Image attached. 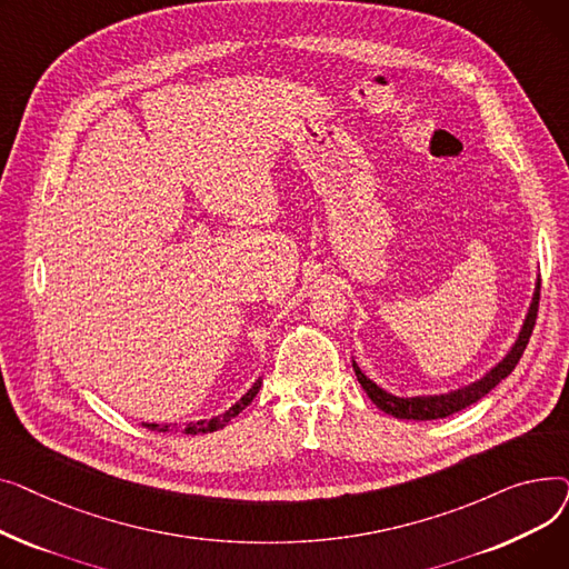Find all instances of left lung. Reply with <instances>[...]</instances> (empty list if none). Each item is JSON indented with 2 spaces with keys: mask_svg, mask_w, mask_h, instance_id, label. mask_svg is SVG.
Segmentation results:
<instances>
[{
  "mask_svg": "<svg viewBox=\"0 0 569 569\" xmlns=\"http://www.w3.org/2000/svg\"><path fill=\"white\" fill-rule=\"evenodd\" d=\"M537 307H540V279H537L535 283V292H532V302L528 307V313H526V320L521 325V332L515 341V346L510 348V352H507L502 360L491 367L480 380H475L466 387H459V390H452L447 395H427V397H395L387 390H382V387H378L371 378L365 376V371L357 367L352 362V369H355V376L357 380H360V385L365 387V392L369 395V399L380 408L385 410L387 415H395L399 417V420H440V417H447V415H455L468 406H472L475 401H480L482 397H487L493 387L510 376L515 371V367L519 365L521 355L528 346V339L532 335V327H535V318H537Z\"/></svg>",
  "mask_w": 569,
  "mask_h": 569,
  "instance_id": "1",
  "label": "left lung"
}]
</instances>
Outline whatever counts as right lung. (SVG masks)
I'll return each instance as SVG.
<instances>
[{
    "label": "right lung",
    "instance_id": "obj_1",
    "mask_svg": "<svg viewBox=\"0 0 569 569\" xmlns=\"http://www.w3.org/2000/svg\"><path fill=\"white\" fill-rule=\"evenodd\" d=\"M260 385H262V378H258L251 385V390L242 399H239L234 406H230L226 412L212 417V420H198V422H189V425H147V422H142V427L152 429V431H159V433H166V431H182V433H212V431H219V429H223L232 420V417H237L239 412H242L256 399Z\"/></svg>",
    "mask_w": 569,
    "mask_h": 569
}]
</instances>
